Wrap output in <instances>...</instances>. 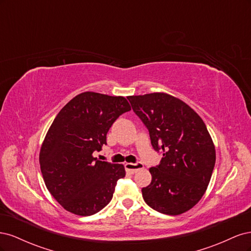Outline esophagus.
I'll return each instance as SVG.
<instances>
[{
    "label": "esophagus",
    "mask_w": 251,
    "mask_h": 251,
    "mask_svg": "<svg viewBox=\"0 0 251 251\" xmlns=\"http://www.w3.org/2000/svg\"><path fill=\"white\" fill-rule=\"evenodd\" d=\"M126 170L131 173V174H134L136 172H138L139 170H142L143 169V164L141 162H136V163H126L125 165Z\"/></svg>",
    "instance_id": "esophagus-1"
}]
</instances>
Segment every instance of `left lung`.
Listing matches in <instances>:
<instances>
[{
	"label": "left lung",
	"instance_id": "8db88e82",
	"mask_svg": "<svg viewBox=\"0 0 251 251\" xmlns=\"http://www.w3.org/2000/svg\"><path fill=\"white\" fill-rule=\"evenodd\" d=\"M132 109L150 133L161 161L151 168V182L142 188L150 207L177 216L194 207L206 191L216 163L207 127L189 105L172 95L128 96Z\"/></svg>",
	"mask_w": 251,
	"mask_h": 251
}]
</instances>
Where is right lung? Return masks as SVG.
Returning <instances> with one entry per match:
<instances>
[{
	"label": "right lung",
	"mask_w": 251,
	"mask_h": 251,
	"mask_svg": "<svg viewBox=\"0 0 251 251\" xmlns=\"http://www.w3.org/2000/svg\"><path fill=\"white\" fill-rule=\"evenodd\" d=\"M131 110L123 96L83 92L59 111L42 144L40 164L48 191L62 206L92 216L112 200L123 164L97 160L107 133L121 114Z\"/></svg>",
	"instance_id": "obj_1"
}]
</instances>
